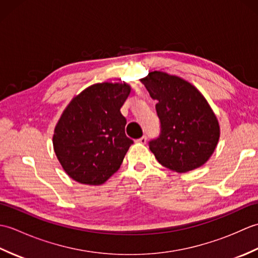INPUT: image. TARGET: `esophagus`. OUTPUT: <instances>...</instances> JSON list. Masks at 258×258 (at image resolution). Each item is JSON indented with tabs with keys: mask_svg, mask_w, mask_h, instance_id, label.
Instances as JSON below:
<instances>
[{
	"mask_svg": "<svg viewBox=\"0 0 258 258\" xmlns=\"http://www.w3.org/2000/svg\"><path fill=\"white\" fill-rule=\"evenodd\" d=\"M146 141H147V139H146V136H142L141 139H139V140H136L135 142L136 143H139V144H146Z\"/></svg>",
	"mask_w": 258,
	"mask_h": 258,
	"instance_id": "34e87169",
	"label": "esophagus"
}]
</instances>
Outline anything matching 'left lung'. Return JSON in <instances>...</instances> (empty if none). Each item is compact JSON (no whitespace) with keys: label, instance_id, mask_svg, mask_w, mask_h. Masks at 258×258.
Masks as SVG:
<instances>
[{"label":"left lung","instance_id":"obj_1","mask_svg":"<svg viewBox=\"0 0 258 258\" xmlns=\"http://www.w3.org/2000/svg\"><path fill=\"white\" fill-rule=\"evenodd\" d=\"M141 82L157 101L161 134L150 142V150L158 163L177 173L204 165L221 134L216 115L206 98L189 82L162 71L149 73Z\"/></svg>","mask_w":258,"mask_h":258}]
</instances>
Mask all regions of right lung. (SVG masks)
I'll return each mask as SVG.
<instances>
[{
	"label": "right lung",
	"instance_id": "obj_1",
	"mask_svg": "<svg viewBox=\"0 0 258 258\" xmlns=\"http://www.w3.org/2000/svg\"><path fill=\"white\" fill-rule=\"evenodd\" d=\"M130 93L125 82H103L86 87L65 107L54 128L53 149L71 178L101 185L118 171L133 144L119 111Z\"/></svg>",
	"mask_w": 258,
	"mask_h": 258
}]
</instances>
